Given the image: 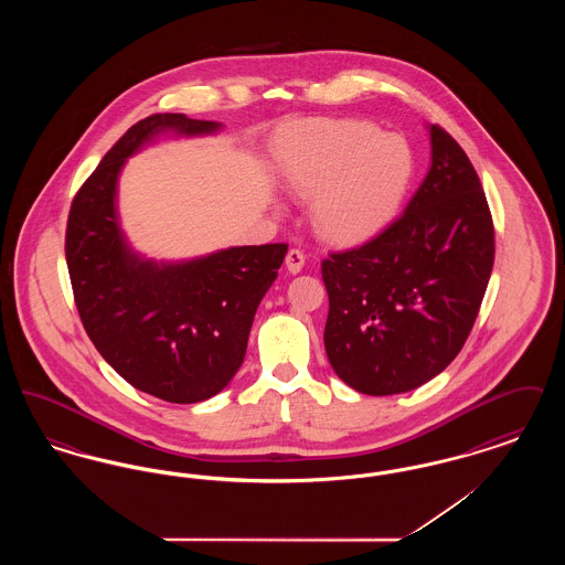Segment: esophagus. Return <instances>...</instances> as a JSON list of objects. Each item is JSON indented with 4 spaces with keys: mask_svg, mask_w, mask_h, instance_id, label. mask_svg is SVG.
<instances>
[{
    "mask_svg": "<svg viewBox=\"0 0 565 565\" xmlns=\"http://www.w3.org/2000/svg\"><path fill=\"white\" fill-rule=\"evenodd\" d=\"M286 267H288V270L290 273H300L302 270V267H305V254L300 252V249H290L288 252V256H286Z\"/></svg>",
    "mask_w": 565,
    "mask_h": 565,
    "instance_id": "1",
    "label": "esophagus"
}]
</instances>
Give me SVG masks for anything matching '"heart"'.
<instances>
[{
	"label": "heart",
	"mask_w": 565,
	"mask_h": 565,
	"mask_svg": "<svg viewBox=\"0 0 565 565\" xmlns=\"http://www.w3.org/2000/svg\"><path fill=\"white\" fill-rule=\"evenodd\" d=\"M275 159L286 186L313 196L311 220L323 239H373L398 214L415 157L398 135L364 120L300 122L279 139Z\"/></svg>",
	"instance_id": "obj_1"
}]
</instances>
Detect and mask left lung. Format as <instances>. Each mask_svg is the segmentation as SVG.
<instances>
[{
	"label": "left lung",
	"mask_w": 565,
	"mask_h": 565,
	"mask_svg": "<svg viewBox=\"0 0 565 565\" xmlns=\"http://www.w3.org/2000/svg\"><path fill=\"white\" fill-rule=\"evenodd\" d=\"M431 164L401 217L322 260L323 345L334 373L369 396L415 390L463 348L493 269V220L461 146L431 125Z\"/></svg>",
	"instance_id": "8db88e82"
}]
</instances>
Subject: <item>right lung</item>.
<instances>
[{"label":"right lung","mask_w":565,"mask_h":565,"mask_svg":"<svg viewBox=\"0 0 565 565\" xmlns=\"http://www.w3.org/2000/svg\"><path fill=\"white\" fill-rule=\"evenodd\" d=\"M220 122L152 114L122 135L72 201L65 258L82 326L135 390L175 404L207 401L242 366L256 309L288 245L228 247L175 265L131 252L118 226L125 161L162 131L214 134Z\"/></svg>","instance_id":"obj_1"}]
</instances>
